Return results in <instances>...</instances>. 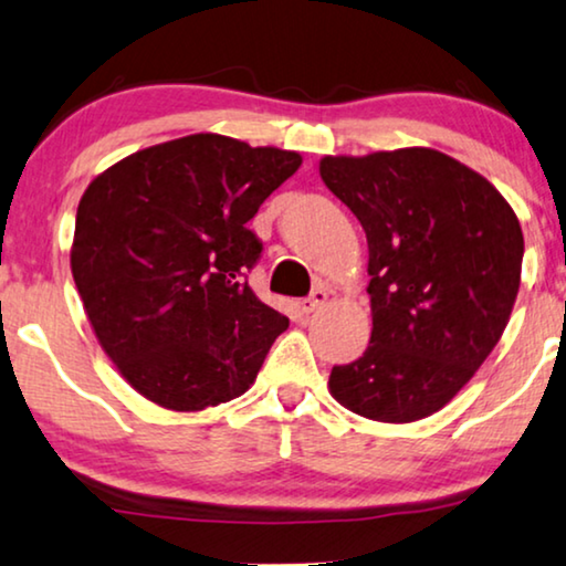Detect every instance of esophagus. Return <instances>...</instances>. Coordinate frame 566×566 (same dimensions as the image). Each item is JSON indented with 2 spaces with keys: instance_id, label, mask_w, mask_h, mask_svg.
<instances>
[{
  "instance_id": "1",
  "label": "esophagus",
  "mask_w": 566,
  "mask_h": 566,
  "mask_svg": "<svg viewBox=\"0 0 566 566\" xmlns=\"http://www.w3.org/2000/svg\"><path fill=\"white\" fill-rule=\"evenodd\" d=\"M327 298H329L327 291L314 289L304 301H301V308H304V314H314V312H319L324 304H327Z\"/></svg>"
}]
</instances>
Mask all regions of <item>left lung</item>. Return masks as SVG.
<instances>
[{
	"instance_id": "8db88e82",
	"label": "left lung",
	"mask_w": 566,
	"mask_h": 566,
	"mask_svg": "<svg viewBox=\"0 0 566 566\" xmlns=\"http://www.w3.org/2000/svg\"><path fill=\"white\" fill-rule=\"evenodd\" d=\"M319 175L366 231L374 312L366 353L332 368V397L370 420H422L500 343L521 223L492 182L436 149L324 157Z\"/></svg>"
}]
</instances>
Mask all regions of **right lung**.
<instances>
[{"instance_id": "add662e5", "label": "right lung", "mask_w": 566, "mask_h": 566, "mask_svg": "<svg viewBox=\"0 0 566 566\" xmlns=\"http://www.w3.org/2000/svg\"><path fill=\"white\" fill-rule=\"evenodd\" d=\"M301 167L296 151L196 134L136 151L90 182L72 273L92 329L146 399L196 412L250 389L289 319L254 296L247 227Z\"/></svg>"}]
</instances>
